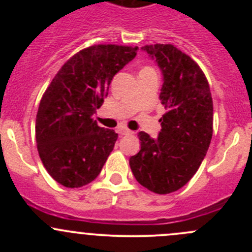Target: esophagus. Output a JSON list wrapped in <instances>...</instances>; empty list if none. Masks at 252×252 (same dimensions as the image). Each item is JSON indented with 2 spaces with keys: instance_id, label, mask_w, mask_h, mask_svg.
<instances>
[{
  "instance_id": "esophagus-1",
  "label": "esophagus",
  "mask_w": 252,
  "mask_h": 252,
  "mask_svg": "<svg viewBox=\"0 0 252 252\" xmlns=\"http://www.w3.org/2000/svg\"><path fill=\"white\" fill-rule=\"evenodd\" d=\"M118 133L121 134V135H129V134H133V131L129 130V129L126 128H123V126H119Z\"/></svg>"
}]
</instances>
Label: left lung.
I'll return each instance as SVG.
<instances>
[{
  "label": "left lung",
  "instance_id": "obj_1",
  "mask_svg": "<svg viewBox=\"0 0 252 252\" xmlns=\"http://www.w3.org/2000/svg\"><path fill=\"white\" fill-rule=\"evenodd\" d=\"M142 50L162 70L159 100L167 112L156 139L139 133L141 149L129 164L142 187L164 195L184 187L204 161L213 133V102L207 79L191 57L171 44Z\"/></svg>",
  "mask_w": 252,
  "mask_h": 252
}]
</instances>
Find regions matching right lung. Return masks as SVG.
I'll return each instance as SVG.
<instances>
[{
	"label": "right lung",
	"mask_w": 252,
	"mask_h": 252,
	"mask_svg": "<svg viewBox=\"0 0 252 252\" xmlns=\"http://www.w3.org/2000/svg\"><path fill=\"white\" fill-rule=\"evenodd\" d=\"M138 46L94 45L61 67L42 95L35 135L48 174L65 188L93 182L113 150L118 134L93 116L114 75L136 56Z\"/></svg>",
	"instance_id": "obj_1"
}]
</instances>
